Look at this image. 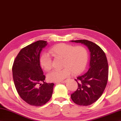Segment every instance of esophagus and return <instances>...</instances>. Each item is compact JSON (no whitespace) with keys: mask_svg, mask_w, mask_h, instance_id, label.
<instances>
[{"mask_svg":"<svg viewBox=\"0 0 121 121\" xmlns=\"http://www.w3.org/2000/svg\"><path fill=\"white\" fill-rule=\"evenodd\" d=\"M66 82H67V80H64L63 81H61V82H57V83H66Z\"/></svg>","mask_w":121,"mask_h":121,"instance_id":"34e87169","label":"esophagus"}]
</instances>
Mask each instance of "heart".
<instances>
[{
	"instance_id": "b5f03b06",
	"label": "heart",
	"mask_w": 121,
	"mask_h": 121,
	"mask_svg": "<svg viewBox=\"0 0 121 121\" xmlns=\"http://www.w3.org/2000/svg\"><path fill=\"white\" fill-rule=\"evenodd\" d=\"M50 53L55 58H63L61 70H54L48 74L47 78L51 82H60L70 75L71 72L78 74L84 70L88 61V52L82 46H75L71 44L60 43L54 46ZM41 66L48 71L52 68L50 55L46 52L42 53L40 58Z\"/></svg>"
}]
</instances>
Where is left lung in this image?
Instances as JSON below:
<instances>
[{
    "label": "left lung",
    "mask_w": 121,
    "mask_h": 121,
    "mask_svg": "<svg viewBox=\"0 0 121 121\" xmlns=\"http://www.w3.org/2000/svg\"><path fill=\"white\" fill-rule=\"evenodd\" d=\"M72 42L86 45L91 52V60L87 72L75 79L78 88L71 94V99L77 105H90L99 98L105 89L108 77V62L104 52L95 43L86 40Z\"/></svg>",
    "instance_id": "8db88e82"
}]
</instances>
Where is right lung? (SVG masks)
<instances>
[{
    "label": "right lung",
    "instance_id": "obj_1",
    "mask_svg": "<svg viewBox=\"0 0 121 121\" xmlns=\"http://www.w3.org/2000/svg\"><path fill=\"white\" fill-rule=\"evenodd\" d=\"M47 45V41L40 40L23 48L13 65L16 90L21 98L32 106L44 105L53 93L54 83L45 82V76L40 63L41 52Z\"/></svg>",
    "mask_w": 121,
    "mask_h": 121
}]
</instances>
